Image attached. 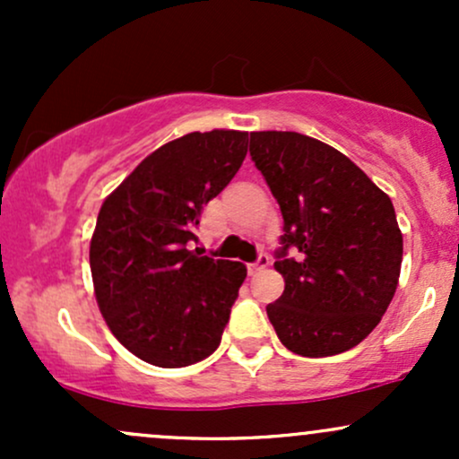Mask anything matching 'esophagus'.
<instances>
[{
  "label": "esophagus",
  "mask_w": 459,
  "mask_h": 459,
  "mask_svg": "<svg viewBox=\"0 0 459 459\" xmlns=\"http://www.w3.org/2000/svg\"><path fill=\"white\" fill-rule=\"evenodd\" d=\"M267 265H270V256L259 255V259L247 263V273H259L261 270H265Z\"/></svg>",
  "instance_id": "obj_1"
}]
</instances>
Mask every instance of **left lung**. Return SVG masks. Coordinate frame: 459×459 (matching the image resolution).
Masks as SVG:
<instances>
[{
    "mask_svg": "<svg viewBox=\"0 0 459 459\" xmlns=\"http://www.w3.org/2000/svg\"><path fill=\"white\" fill-rule=\"evenodd\" d=\"M250 157L284 222L273 263L284 291L267 304L278 339L307 358L351 350L399 282L403 237L391 198L343 152L296 131H255Z\"/></svg>",
    "mask_w": 459,
    "mask_h": 459,
    "instance_id": "left-lung-1",
    "label": "left lung"
}]
</instances>
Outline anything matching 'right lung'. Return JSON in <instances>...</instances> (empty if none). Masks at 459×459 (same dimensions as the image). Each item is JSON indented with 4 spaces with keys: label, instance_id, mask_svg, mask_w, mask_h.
I'll return each instance as SVG.
<instances>
[{
    "label": "right lung",
    "instance_id": "right-lung-1",
    "mask_svg": "<svg viewBox=\"0 0 459 459\" xmlns=\"http://www.w3.org/2000/svg\"><path fill=\"white\" fill-rule=\"evenodd\" d=\"M246 152V131H194L151 152L99 212L94 296L112 334L149 365H196L222 341L246 265L189 246L203 207L229 186Z\"/></svg>",
    "mask_w": 459,
    "mask_h": 459
}]
</instances>
